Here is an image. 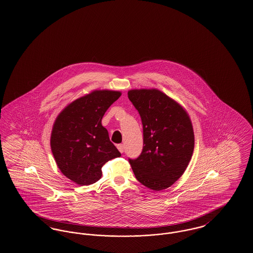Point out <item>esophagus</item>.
Returning a JSON list of instances; mask_svg holds the SVG:
<instances>
[{
  "mask_svg": "<svg viewBox=\"0 0 253 253\" xmlns=\"http://www.w3.org/2000/svg\"><path fill=\"white\" fill-rule=\"evenodd\" d=\"M117 149H118L119 152H121V153H123L125 147H124L123 144H118L117 145Z\"/></svg>",
  "mask_w": 253,
  "mask_h": 253,
  "instance_id": "34e87169",
  "label": "esophagus"
}]
</instances>
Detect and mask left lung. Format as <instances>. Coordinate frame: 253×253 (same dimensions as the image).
<instances>
[{"mask_svg":"<svg viewBox=\"0 0 253 253\" xmlns=\"http://www.w3.org/2000/svg\"><path fill=\"white\" fill-rule=\"evenodd\" d=\"M143 125V150L130 160L135 176L155 191L169 188L186 171L194 151V131L188 112L157 88L128 90Z\"/></svg>","mask_w":253,"mask_h":253,"instance_id":"left-lung-1","label":"left lung"}]
</instances>
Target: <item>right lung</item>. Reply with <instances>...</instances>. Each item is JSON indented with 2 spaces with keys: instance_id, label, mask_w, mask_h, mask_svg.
Returning a JSON list of instances; mask_svg holds the SVG:
<instances>
[{
  "instance_id": "add662e5",
  "label": "right lung",
  "mask_w": 253,
  "mask_h": 253,
  "mask_svg": "<svg viewBox=\"0 0 253 253\" xmlns=\"http://www.w3.org/2000/svg\"><path fill=\"white\" fill-rule=\"evenodd\" d=\"M122 92L94 89L67 104L58 115L51 129V149L58 168L80 186L101 177V167L120 157L110 141L101 119Z\"/></svg>"
}]
</instances>
